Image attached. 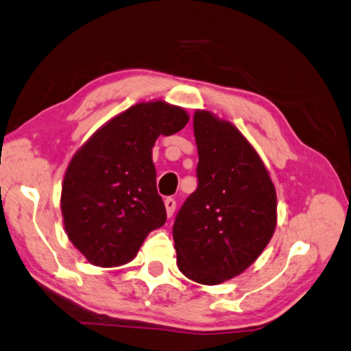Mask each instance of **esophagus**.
Returning <instances> with one entry per match:
<instances>
[{"label": "esophagus", "mask_w": 351, "mask_h": 351, "mask_svg": "<svg viewBox=\"0 0 351 351\" xmlns=\"http://www.w3.org/2000/svg\"><path fill=\"white\" fill-rule=\"evenodd\" d=\"M165 208H166V214L168 217H172V214L176 211V200L174 199H166L165 200Z\"/></svg>", "instance_id": "obj_1"}]
</instances>
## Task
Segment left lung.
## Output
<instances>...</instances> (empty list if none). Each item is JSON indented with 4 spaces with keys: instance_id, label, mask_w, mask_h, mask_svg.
<instances>
[{
    "instance_id": "8db88e82",
    "label": "left lung",
    "mask_w": 351,
    "mask_h": 351,
    "mask_svg": "<svg viewBox=\"0 0 351 351\" xmlns=\"http://www.w3.org/2000/svg\"><path fill=\"white\" fill-rule=\"evenodd\" d=\"M199 186L177 214L172 234L180 271L219 285L253 265L278 225V197L254 146L223 119L197 109L193 119Z\"/></svg>"
}]
</instances>
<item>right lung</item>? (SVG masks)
<instances>
[{
  "label": "right lung",
  "mask_w": 351,
  "mask_h": 351,
  "mask_svg": "<svg viewBox=\"0 0 351 351\" xmlns=\"http://www.w3.org/2000/svg\"><path fill=\"white\" fill-rule=\"evenodd\" d=\"M189 115L163 100L141 101L108 120L73 154L61 185L64 231L84 259L110 268L131 262L166 222L152 147Z\"/></svg>",
  "instance_id": "1"
}]
</instances>
